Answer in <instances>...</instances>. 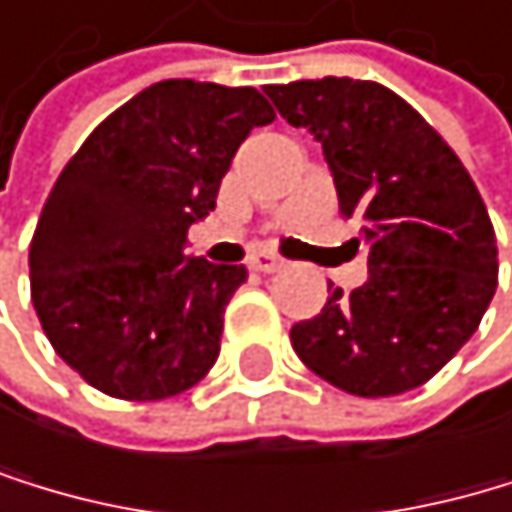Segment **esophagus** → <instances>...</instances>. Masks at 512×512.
<instances>
[{
	"instance_id": "esophagus-1",
	"label": "esophagus",
	"mask_w": 512,
	"mask_h": 512,
	"mask_svg": "<svg viewBox=\"0 0 512 512\" xmlns=\"http://www.w3.org/2000/svg\"><path fill=\"white\" fill-rule=\"evenodd\" d=\"M248 267L258 270V273H277V270H283V261L270 251H254L248 258Z\"/></svg>"
}]
</instances>
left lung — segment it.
<instances>
[{"instance_id": "obj_1", "label": "left lung", "mask_w": 512, "mask_h": 512, "mask_svg": "<svg viewBox=\"0 0 512 512\" xmlns=\"http://www.w3.org/2000/svg\"><path fill=\"white\" fill-rule=\"evenodd\" d=\"M280 116L321 141L343 217L362 223L368 280L295 324L299 359L355 396H396L441 371L497 289V239L447 141L374 81L270 84Z\"/></svg>"}]
</instances>
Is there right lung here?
I'll list each match as a JSON object with an SVG mask.
<instances>
[{"label":"right lung","instance_id":"add662e5","mask_svg":"<svg viewBox=\"0 0 512 512\" xmlns=\"http://www.w3.org/2000/svg\"><path fill=\"white\" fill-rule=\"evenodd\" d=\"M254 87L172 78L103 119L68 160L30 242V299L59 359L116 400H166L220 355L242 264L188 258L251 128Z\"/></svg>","mask_w":512,"mask_h":512}]
</instances>
